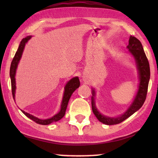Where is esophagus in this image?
Wrapping results in <instances>:
<instances>
[{"label": "esophagus", "instance_id": "esophagus-1", "mask_svg": "<svg viewBox=\"0 0 158 158\" xmlns=\"http://www.w3.org/2000/svg\"><path fill=\"white\" fill-rule=\"evenodd\" d=\"M84 81H85V79H84Z\"/></svg>", "mask_w": 158, "mask_h": 158}]
</instances>
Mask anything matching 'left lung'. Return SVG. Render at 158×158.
Here are the masks:
<instances>
[{
  "label": "left lung",
  "mask_w": 158,
  "mask_h": 158,
  "mask_svg": "<svg viewBox=\"0 0 158 158\" xmlns=\"http://www.w3.org/2000/svg\"><path fill=\"white\" fill-rule=\"evenodd\" d=\"M127 49L129 51L130 54L132 56L134 60L135 61L138 71L139 84L138 90L137 93H136L135 97L126 111L116 117H110L102 114L96 107L95 102L96 93L95 89H92L91 104L93 112L98 119V121L105 125H116L125 121V119L132 116L134 113H135L142 106L146 98L151 73H150L148 60L147 59L145 52H144L143 46L137 38L130 35L129 44L127 46Z\"/></svg>",
  "instance_id": "8db88e82"
}]
</instances>
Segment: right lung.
Listing matches in <instances>:
<instances>
[{
    "instance_id": "1",
    "label": "right lung",
    "mask_w": 158,
    "mask_h": 158,
    "mask_svg": "<svg viewBox=\"0 0 158 158\" xmlns=\"http://www.w3.org/2000/svg\"><path fill=\"white\" fill-rule=\"evenodd\" d=\"M31 37L32 36H27L21 41L19 46L17 52H16L15 55V57L13 58V60L11 63V65H10V79H11L12 93V96H13V98H14V100H15V92H16V81H15L16 71H17L18 64L19 63L21 56H22V53L23 52V49H24L25 45L26 43H27L29 40L31 38ZM79 85H80V81L78 77H73V79H71L69 81H68V83H67L65 86V90H64V93H63V100H62V102H61L60 111H58L56 114H55L54 116H52V118H50L41 119V118H39L33 116L32 114L27 113V112H25L24 111L21 110V111H22L23 114H25L28 118H29L31 120H33V121H35L38 124L46 125H49L50 123H53V122H56L58 121H59V120H60L64 116H65V111H66L67 106H68V105L69 98H70L72 94L74 93V90L79 87Z\"/></svg>"
}]
</instances>
